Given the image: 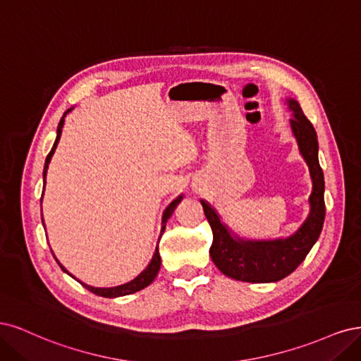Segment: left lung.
<instances>
[{"label":"left lung","instance_id":"8db88e82","mask_svg":"<svg viewBox=\"0 0 361 361\" xmlns=\"http://www.w3.org/2000/svg\"><path fill=\"white\" fill-rule=\"evenodd\" d=\"M293 112L290 130L301 157L309 166L312 193L309 214L293 235L276 240H246L232 232L220 219L216 208L201 200L208 224L213 231L210 257L225 276L241 282L269 283L282 281L305 261L306 255L319 238L325 217L324 173L318 160V137L295 99H286Z\"/></svg>","mask_w":361,"mask_h":361}]
</instances>
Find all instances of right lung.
Instances as JSON below:
<instances>
[{
	"mask_svg": "<svg viewBox=\"0 0 361 361\" xmlns=\"http://www.w3.org/2000/svg\"><path fill=\"white\" fill-rule=\"evenodd\" d=\"M73 108H71V109H67L66 112H64V115L61 117V120H60V123H58V129H56V139H55V142H54V147H52V149H51V153L48 154V157H46V161H44V169H43V183L46 184V173H48V168H49V161H51V159H52V156H54V153H55V148H56V145H58V142H60V137H61V132H63V126H64V118H66V115L71 112ZM43 192H44V185H43ZM181 200H183V195H180V196H177L176 200H173L166 208H165V212H164V216H161V229H160V235H159V240H157V246H156V250H154V255H153V258H151V261H149V264L147 265V269L141 273V274H137L133 281H130V282H127V283H124V285H118V286H114V288H96V286H90V285H87V283H84V282H80V281H78V279L73 276V274H71L68 273L64 267L60 264V261H58L56 258H55V261L58 262V265L61 267V270L64 271V273H67L68 276H72L73 279H76V281L82 285L84 288H87L88 290H91L92 294H96V295H100V297H106V298H115V297H123V295H129V294H133V293H137V290H141V289H144V288H147L151 282L154 281L156 279V276H157V273H159V270H160V264H161V259H160V253H159V241H160V238H161V235H164V232H165V228H166V222H168V219L172 216V213H173V210H176V207L181 202ZM43 226H44V224H43Z\"/></svg>",
	"mask_w": 361,
	"mask_h": 361,
	"instance_id": "1",
	"label": "right lung"
}]
</instances>
